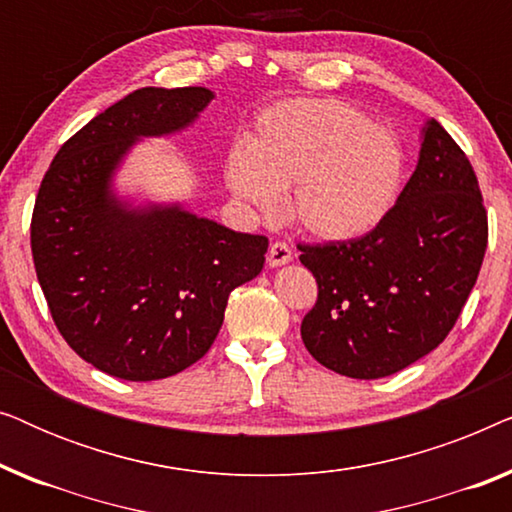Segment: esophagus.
Wrapping results in <instances>:
<instances>
[{
    "label": "esophagus",
    "instance_id": "1",
    "mask_svg": "<svg viewBox=\"0 0 512 512\" xmlns=\"http://www.w3.org/2000/svg\"><path fill=\"white\" fill-rule=\"evenodd\" d=\"M293 258V251L286 242H272L270 249H268V263L272 268H279V265L289 263Z\"/></svg>",
    "mask_w": 512,
    "mask_h": 512
}]
</instances>
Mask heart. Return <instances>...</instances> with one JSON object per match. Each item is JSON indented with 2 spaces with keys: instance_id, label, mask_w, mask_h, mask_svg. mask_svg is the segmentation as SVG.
<instances>
[{
  "instance_id": "obj_1",
  "label": "heart",
  "mask_w": 512,
  "mask_h": 512,
  "mask_svg": "<svg viewBox=\"0 0 512 512\" xmlns=\"http://www.w3.org/2000/svg\"><path fill=\"white\" fill-rule=\"evenodd\" d=\"M403 174L405 153L394 132L335 97H296L265 109L247 149L226 160L237 198L272 212L279 188H289L291 219L328 242L356 240L380 226Z\"/></svg>"
}]
</instances>
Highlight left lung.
<instances>
[{
    "label": "left lung",
    "instance_id": "left-lung-1",
    "mask_svg": "<svg viewBox=\"0 0 512 512\" xmlns=\"http://www.w3.org/2000/svg\"><path fill=\"white\" fill-rule=\"evenodd\" d=\"M317 279L300 335L314 359L356 380L394 375L447 338L487 249L473 165L436 118L396 205L370 233L298 244Z\"/></svg>",
    "mask_w": 512,
    "mask_h": 512
}]
</instances>
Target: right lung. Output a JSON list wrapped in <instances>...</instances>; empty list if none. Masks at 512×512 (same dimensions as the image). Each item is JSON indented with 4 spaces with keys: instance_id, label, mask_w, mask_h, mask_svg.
Returning <instances> with one entry per match:
<instances>
[{
    "instance_id": "right-lung-1",
    "label": "right lung",
    "mask_w": 512,
    "mask_h": 512,
    "mask_svg": "<svg viewBox=\"0 0 512 512\" xmlns=\"http://www.w3.org/2000/svg\"><path fill=\"white\" fill-rule=\"evenodd\" d=\"M212 90L139 88L69 137L41 179L32 258L58 331L83 361L151 382L202 359L235 286L263 270L268 237L177 205L130 209L111 177L139 137L191 125Z\"/></svg>"
}]
</instances>
